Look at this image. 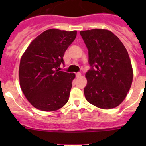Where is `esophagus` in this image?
<instances>
[{"instance_id": "34e87169", "label": "esophagus", "mask_w": 146, "mask_h": 146, "mask_svg": "<svg viewBox=\"0 0 146 146\" xmlns=\"http://www.w3.org/2000/svg\"><path fill=\"white\" fill-rule=\"evenodd\" d=\"M76 77H77V78L81 77V73H76Z\"/></svg>"}]
</instances>
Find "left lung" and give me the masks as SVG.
Instances as JSON below:
<instances>
[{"label": "left lung", "mask_w": 146, "mask_h": 146, "mask_svg": "<svg viewBox=\"0 0 146 146\" xmlns=\"http://www.w3.org/2000/svg\"><path fill=\"white\" fill-rule=\"evenodd\" d=\"M80 34L88 49L92 66L85 73V98L100 109L114 108L124 100L133 81V68L127 50L107 29H92L80 31Z\"/></svg>", "instance_id": "left-lung-1"}]
</instances>
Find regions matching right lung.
I'll return each mask as SVG.
<instances>
[{
  "instance_id": "right-lung-1",
  "label": "right lung",
  "mask_w": 146,
  "mask_h": 146,
  "mask_svg": "<svg viewBox=\"0 0 146 146\" xmlns=\"http://www.w3.org/2000/svg\"><path fill=\"white\" fill-rule=\"evenodd\" d=\"M77 31L47 29L36 36L23 54L19 67L22 91L33 107L44 111L59 110L67 103L75 73L58 70L65 51Z\"/></svg>"
}]
</instances>
